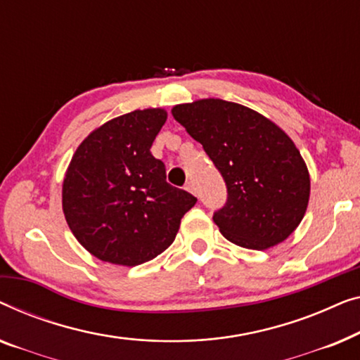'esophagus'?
I'll return each instance as SVG.
<instances>
[{"label": "esophagus", "mask_w": 360, "mask_h": 360, "mask_svg": "<svg viewBox=\"0 0 360 360\" xmlns=\"http://www.w3.org/2000/svg\"><path fill=\"white\" fill-rule=\"evenodd\" d=\"M186 189H187V191H189V192H192V194H194V192H195L194 182H192V181H187V182H186Z\"/></svg>", "instance_id": "1"}]
</instances>
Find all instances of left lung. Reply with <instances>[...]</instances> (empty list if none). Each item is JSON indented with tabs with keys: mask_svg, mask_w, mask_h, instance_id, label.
Listing matches in <instances>:
<instances>
[{
	"mask_svg": "<svg viewBox=\"0 0 360 360\" xmlns=\"http://www.w3.org/2000/svg\"><path fill=\"white\" fill-rule=\"evenodd\" d=\"M173 115L225 181L226 202L214 212L221 235L250 250L292 235L310 197V176L293 141L264 115L229 101L179 104Z\"/></svg>",
	"mask_w": 360,
	"mask_h": 360,
	"instance_id": "1",
	"label": "left lung"
}]
</instances>
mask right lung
Instances as JSON below:
<instances>
[{
  "label": "right lung",
  "mask_w": 360,
  "mask_h": 360,
  "mask_svg": "<svg viewBox=\"0 0 360 360\" xmlns=\"http://www.w3.org/2000/svg\"><path fill=\"white\" fill-rule=\"evenodd\" d=\"M163 109L109 120L78 146L63 181V212L77 240L98 259L139 266L174 241L197 199L166 182L151 145Z\"/></svg>",
  "instance_id": "obj_1"
}]
</instances>
